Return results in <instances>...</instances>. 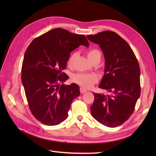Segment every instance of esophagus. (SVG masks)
I'll list each match as a JSON object with an SVG mask.
<instances>
[{"label":"esophagus","mask_w":156,"mask_h":156,"mask_svg":"<svg viewBox=\"0 0 156 156\" xmlns=\"http://www.w3.org/2000/svg\"><path fill=\"white\" fill-rule=\"evenodd\" d=\"M80 92H81V94H83V93H85L86 92H87V90L84 88L83 87H81L80 88Z\"/></svg>","instance_id":"1"}]
</instances>
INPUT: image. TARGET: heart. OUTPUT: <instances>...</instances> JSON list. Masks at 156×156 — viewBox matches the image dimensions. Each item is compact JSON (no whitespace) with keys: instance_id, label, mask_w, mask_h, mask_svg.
<instances>
[{"instance_id":"heart-1","label":"heart","mask_w":156,"mask_h":156,"mask_svg":"<svg viewBox=\"0 0 156 156\" xmlns=\"http://www.w3.org/2000/svg\"><path fill=\"white\" fill-rule=\"evenodd\" d=\"M87 55L88 60L90 61L96 58H101V53L99 50L96 49H91L87 52ZM77 57V53H73L69 56L68 59L67 64L69 66H72L74 61ZM73 81L76 83L84 88H90L94 83L98 80L96 75L90 73H77L72 77Z\"/></svg>"}]
</instances>
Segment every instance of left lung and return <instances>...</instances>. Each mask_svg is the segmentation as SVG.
Instances as JSON below:
<instances>
[{
    "instance_id": "left-lung-1",
    "label": "left lung",
    "mask_w": 156,
    "mask_h": 156,
    "mask_svg": "<svg viewBox=\"0 0 156 156\" xmlns=\"http://www.w3.org/2000/svg\"><path fill=\"white\" fill-rule=\"evenodd\" d=\"M87 38L100 45L104 55L105 73L99 88L107 91L93 92L91 114L101 124L116 127L129 119L140 97L138 61L129 44L115 32L103 31Z\"/></svg>"
}]
</instances>
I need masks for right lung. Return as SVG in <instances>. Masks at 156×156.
I'll return each mask as SVG.
<instances>
[{
    "label": "right lung",
    "mask_w": 156,
    "mask_h": 156,
    "mask_svg": "<svg viewBox=\"0 0 156 156\" xmlns=\"http://www.w3.org/2000/svg\"><path fill=\"white\" fill-rule=\"evenodd\" d=\"M88 48L86 37L57 28L33 40L24 55L21 81L29 108L42 124L55 126L68 118L72 101L80 95L77 84L64 82L70 53L79 45Z\"/></svg>",
    "instance_id": "right-lung-1"
}]
</instances>
